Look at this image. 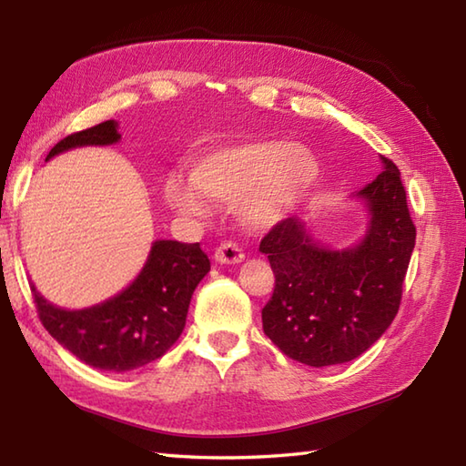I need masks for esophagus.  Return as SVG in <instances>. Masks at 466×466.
I'll use <instances>...</instances> for the list:
<instances>
[{
    "label": "esophagus",
    "mask_w": 466,
    "mask_h": 466,
    "mask_svg": "<svg viewBox=\"0 0 466 466\" xmlns=\"http://www.w3.org/2000/svg\"><path fill=\"white\" fill-rule=\"evenodd\" d=\"M214 260L218 264H240L244 260V252L238 244L222 242L214 252Z\"/></svg>",
    "instance_id": "obj_1"
}]
</instances>
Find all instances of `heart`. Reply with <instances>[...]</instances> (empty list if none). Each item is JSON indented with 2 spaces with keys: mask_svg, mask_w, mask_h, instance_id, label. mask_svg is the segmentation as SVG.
Segmentation results:
<instances>
[{
  "mask_svg": "<svg viewBox=\"0 0 466 466\" xmlns=\"http://www.w3.org/2000/svg\"><path fill=\"white\" fill-rule=\"evenodd\" d=\"M320 164L304 144L248 140L218 146L196 157L190 184L170 177L164 198L176 212L208 216L210 204L230 206L252 230L268 228L289 218L319 182Z\"/></svg>",
  "mask_w": 466,
  "mask_h": 466,
  "instance_id": "obj_1",
  "label": "heart"
}]
</instances>
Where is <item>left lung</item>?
I'll return each instance as SVG.
<instances>
[{"mask_svg": "<svg viewBox=\"0 0 466 466\" xmlns=\"http://www.w3.org/2000/svg\"><path fill=\"white\" fill-rule=\"evenodd\" d=\"M356 196L370 222L352 248H324L296 216L260 242L276 279L262 309L264 334L292 360L316 369L356 359L389 329L417 238L400 172L389 157Z\"/></svg>", "mask_w": 466, "mask_h": 466, "instance_id": "left-lung-1", "label": "left lung"}]
</instances>
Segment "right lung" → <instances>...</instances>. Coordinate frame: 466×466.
Returning a JSON list of instances; mask_svg holds the SVG:
<instances>
[{
    "label": "right lung",
    "mask_w": 466,
    "mask_h": 466,
    "mask_svg": "<svg viewBox=\"0 0 466 466\" xmlns=\"http://www.w3.org/2000/svg\"><path fill=\"white\" fill-rule=\"evenodd\" d=\"M120 140L107 120L57 142L54 157L80 146H110ZM210 260L200 244L156 240L137 279L114 299L84 310H64L47 302L32 284L37 316L54 339L94 369L126 372L150 364L180 339L190 299Z\"/></svg>",
    "instance_id": "right-lung-1"
}]
</instances>
